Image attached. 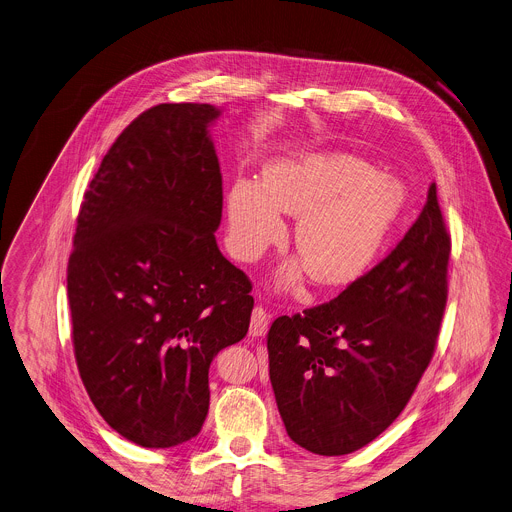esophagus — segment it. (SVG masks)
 <instances>
[{
  "mask_svg": "<svg viewBox=\"0 0 512 512\" xmlns=\"http://www.w3.org/2000/svg\"><path fill=\"white\" fill-rule=\"evenodd\" d=\"M267 327H269V314H267L261 306H255V308H253V314H251L249 335H253V337H263V335L267 333Z\"/></svg>",
  "mask_w": 512,
  "mask_h": 512,
  "instance_id": "34e87169",
  "label": "esophagus"
}]
</instances>
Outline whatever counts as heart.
Here are the masks:
<instances>
[{
	"instance_id": "obj_1",
	"label": "heart",
	"mask_w": 512,
	"mask_h": 512,
	"mask_svg": "<svg viewBox=\"0 0 512 512\" xmlns=\"http://www.w3.org/2000/svg\"><path fill=\"white\" fill-rule=\"evenodd\" d=\"M406 204L402 185L349 155L306 153L271 163L261 185L239 181L228 194V239L243 259L259 257L284 232L280 212L298 216L300 261L282 271L292 286L306 267L318 286H349L374 265Z\"/></svg>"
}]
</instances>
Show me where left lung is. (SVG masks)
<instances>
[{
    "label": "left lung",
    "mask_w": 512,
    "mask_h": 512,
    "mask_svg": "<svg viewBox=\"0 0 512 512\" xmlns=\"http://www.w3.org/2000/svg\"><path fill=\"white\" fill-rule=\"evenodd\" d=\"M449 253L431 183L423 212L386 259L331 302L273 320L269 380L294 443L345 455L396 421L435 353Z\"/></svg>",
    "instance_id": "8db88e82"
}]
</instances>
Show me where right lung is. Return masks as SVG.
Listing matches in <instances>:
<instances>
[{"instance_id":"right-lung-1","label":"right lung","mask_w":512,"mask_h":512,"mask_svg":"<svg viewBox=\"0 0 512 512\" xmlns=\"http://www.w3.org/2000/svg\"><path fill=\"white\" fill-rule=\"evenodd\" d=\"M218 116L210 104H159L134 118L77 216L67 265L77 369L104 421L141 447L200 433L210 363L249 331L251 280L214 237Z\"/></svg>"}]
</instances>
